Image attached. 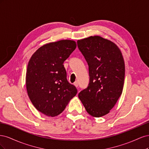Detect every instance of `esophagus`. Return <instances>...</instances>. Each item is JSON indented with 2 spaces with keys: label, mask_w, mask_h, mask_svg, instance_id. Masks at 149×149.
<instances>
[{
  "label": "esophagus",
  "mask_w": 149,
  "mask_h": 149,
  "mask_svg": "<svg viewBox=\"0 0 149 149\" xmlns=\"http://www.w3.org/2000/svg\"><path fill=\"white\" fill-rule=\"evenodd\" d=\"M74 85L76 87H78V81H75L74 83Z\"/></svg>",
  "instance_id": "obj_1"
}]
</instances>
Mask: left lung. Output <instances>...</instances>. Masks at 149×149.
I'll return each instance as SVG.
<instances>
[{
  "instance_id": "left-lung-1",
  "label": "left lung",
  "mask_w": 149,
  "mask_h": 149,
  "mask_svg": "<svg viewBox=\"0 0 149 149\" xmlns=\"http://www.w3.org/2000/svg\"><path fill=\"white\" fill-rule=\"evenodd\" d=\"M89 66V83L78 94L88 113L100 118L109 112L123 93L125 64L118 47L100 36L78 40Z\"/></svg>"
}]
</instances>
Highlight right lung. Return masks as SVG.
<instances>
[{"label":"right lung","mask_w":149,"mask_h":149,"mask_svg":"<svg viewBox=\"0 0 149 149\" xmlns=\"http://www.w3.org/2000/svg\"><path fill=\"white\" fill-rule=\"evenodd\" d=\"M76 48L74 41L63 40L44 45L30 58L26 90L33 105L45 115H59L77 94V89L68 81L63 65Z\"/></svg>","instance_id":"1"}]
</instances>
